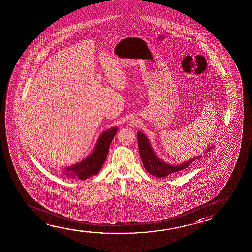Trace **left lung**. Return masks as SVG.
<instances>
[{
    "label": "left lung",
    "mask_w": 252,
    "mask_h": 252,
    "mask_svg": "<svg viewBox=\"0 0 252 252\" xmlns=\"http://www.w3.org/2000/svg\"><path fill=\"white\" fill-rule=\"evenodd\" d=\"M137 135L139 143V154L144 167L146 169V172L154 177L165 178L167 176L172 175V173L183 171L202 157V154H198L197 156H195L189 160L185 161L180 164H170L162 160L160 158L155 154V151L151 145L149 139L144 132L139 131ZM212 148H214V145L208 146L206 149H204V153L202 154H207Z\"/></svg>",
    "instance_id": "left-lung-1"
}]
</instances>
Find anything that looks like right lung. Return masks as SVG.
Wrapping results in <instances>:
<instances>
[{
	"mask_svg": "<svg viewBox=\"0 0 252 252\" xmlns=\"http://www.w3.org/2000/svg\"><path fill=\"white\" fill-rule=\"evenodd\" d=\"M118 129L117 126H113L102 131L91 153L76 164L63 168V174L71 179L80 180H86L98 174L106 161L110 144Z\"/></svg>",
	"mask_w": 252,
	"mask_h": 252,
	"instance_id": "add662e5",
	"label": "right lung"
}]
</instances>
